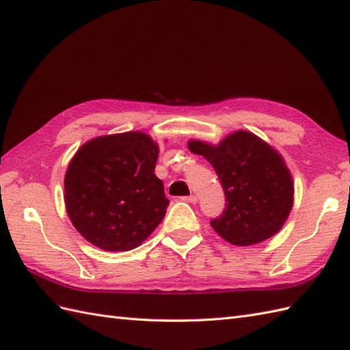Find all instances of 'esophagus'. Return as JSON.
Listing matches in <instances>:
<instances>
[{"instance_id": "34e87169", "label": "esophagus", "mask_w": 350, "mask_h": 350, "mask_svg": "<svg viewBox=\"0 0 350 350\" xmlns=\"http://www.w3.org/2000/svg\"><path fill=\"white\" fill-rule=\"evenodd\" d=\"M182 200L186 201V202H192V204H195V202L198 201V197H197V195H189V197H183Z\"/></svg>"}]
</instances>
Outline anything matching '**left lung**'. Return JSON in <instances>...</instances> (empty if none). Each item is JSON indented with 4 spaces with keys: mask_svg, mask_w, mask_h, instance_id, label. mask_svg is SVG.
Instances as JSON below:
<instances>
[{
    "mask_svg": "<svg viewBox=\"0 0 350 350\" xmlns=\"http://www.w3.org/2000/svg\"><path fill=\"white\" fill-rule=\"evenodd\" d=\"M189 150L213 165L225 192V210L210 221L226 241L250 246L273 237L294 202V185L282 157L261 138L237 131L212 146L189 142Z\"/></svg>",
    "mask_w": 350,
    "mask_h": 350,
    "instance_id": "left-lung-1",
    "label": "left lung"
}]
</instances>
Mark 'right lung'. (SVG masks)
Returning a JSON list of instances; mask_svg holds the SVG:
<instances>
[{
	"instance_id": "add662e5",
	"label": "right lung",
	"mask_w": 350,
	"mask_h": 350,
	"mask_svg": "<svg viewBox=\"0 0 350 350\" xmlns=\"http://www.w3.org/2000/svg\"><path fill=\"white\" fill-rule=\"evenodd\" d=\"M158 146L144 133L94 138L65 173V207L83 237L103 250H131L164 219L170 201L155 176Z\"/></svg>"
}]
</instances>
